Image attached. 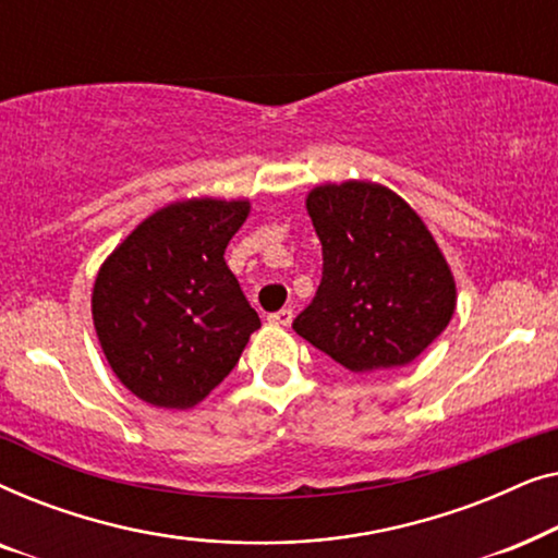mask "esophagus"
Returning a JSON list of instances; mask_svg holds the SVG:
<instances>
[{
    "instance_id": "esophagus-1",
    "label": "esophagus",
    "mask_w": 558,
    "mask_h": 558,
    "mask_svg": "<svg viewBox=\"0 0 558 558\" xmlns=\"http://www.w3.org/2000/svg\"><path fill=\"white\" fill-rule=\"evenodd\" d=\"M292 319H294V312L289 310V307H284V310H279V312H274V315H269V323H271V325H279V327H289V325H292Z\"/></svg>"
}]
</instances>
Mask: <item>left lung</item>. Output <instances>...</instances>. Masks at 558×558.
Segmentation results:
<instances>
[{
    "mask_svg": "<svg viewBox=\"0 0 558 558\" xmlns=\"http://www.w3.org/2000/svg\"><path fill=\"white\" fill-rule=\"evenodd\" d=\"M323 281L294 332L348 371L407 365L449 325L457 284L422 216L371 180L307 193Z\"/></svg>",
    "mask_w": 558,
    "mask_h": 558,
    "instance_id": "8db88e82",
    "label": "left lung"
}]
</instances>
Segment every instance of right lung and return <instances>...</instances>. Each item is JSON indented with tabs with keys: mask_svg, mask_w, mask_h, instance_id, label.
I'll return each instance as SVG.
<instances>
[{
	"mask_svg": "<svg viewBox=\"0 0 558 558\" xmlns=\"http://www.w3.org/2000/svg\"><path fill=\"white\" fill-rule=\"evenodd\" d=\"M248 213L246 197L170 203L106 256L90 315L106 361L136 399L197 407L262 327L223 258Z\"/></svg>",
	"mask_w": 558,
	"mask_h": 558,
	"instance_id": "right-lung-1",
	"label": "right lung"
}]
</instances>
